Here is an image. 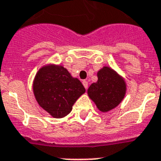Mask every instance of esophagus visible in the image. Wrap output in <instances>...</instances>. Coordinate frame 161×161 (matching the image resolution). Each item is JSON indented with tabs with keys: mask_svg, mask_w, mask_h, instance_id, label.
<instances>
[{
	"mask_svg": "<svg viewBox=\"0 0 161 161\" xmlns=\"http://www.w3.org/2000/svg\"><path fill=\"white\" fill-rule=\"evenodd\" d=\"M83 86H84L85 88H86V89H87V87H88V83H87V81L83 80Z\"/></svg>",
	"mask_w": 161,
	"mask_h": 161,
	"instance_id": "1",
	"label": "esophagus"
}]
</instances>
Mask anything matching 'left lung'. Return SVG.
<instances>
[{"label":"left lung","instance_id":"8db88e82","mask_svg":"<svg viewBox=\"0 0 161 161\" xmlns=\"http://www.w3.org/2000/svg\"><path fill=\"white\" fill-rule=\"evenodd\" d=\"M126 92L124 78L108 66L97 72V81L90 85L87 95L100 112H107L121 103Z\"/></svg>","mask_w":161,"mask_h":161}]
</instances>
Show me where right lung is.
<instances>
[{
    "label": "right lung",
    "mask_w": 161,
    "mask_h": 161,
    "mask_svg": "<svg viewBox=\"0 0 161 161\" xmlns=\"http://www.w3.org/2000/svg\"><path fill=\"white\" fill-rule=\"evenodd\" d=\"M38 104L54 118L66 117L85 92L80 81L62 65L49 64L39 69L33 82Z\"/></svg>",
    "instance_id": "add662e5"
}]
</instances>
